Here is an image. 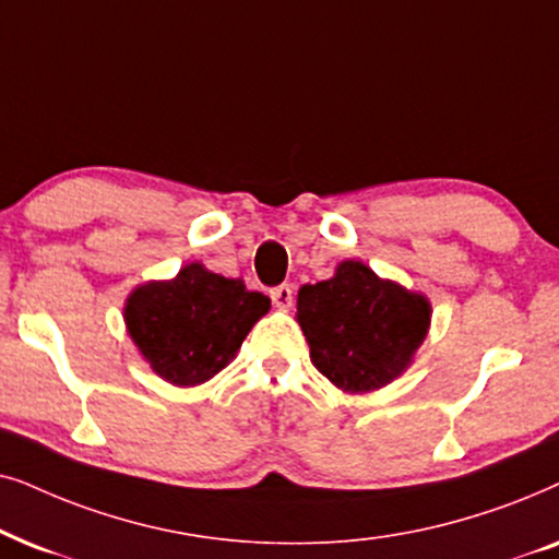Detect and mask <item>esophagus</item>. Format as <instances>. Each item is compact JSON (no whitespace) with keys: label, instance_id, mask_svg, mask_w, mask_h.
<instances>
[{"label":"esophagus","instance_id":"esophagus-1","mask_svg":"<svg viewBox=\"0 0 559 559\" xmlns=\"http://www.w3.org/2000/svg\"><path fill=\"white\" fill-rule=\"evenodd\" d=\"M271 299H273L275 307L284 309V311H288V309H292V304H294V288L288 286V284H284V286H275L273 292H271Z\"/></svg>","mask_w":559,"mask_h":559}]
</instances>
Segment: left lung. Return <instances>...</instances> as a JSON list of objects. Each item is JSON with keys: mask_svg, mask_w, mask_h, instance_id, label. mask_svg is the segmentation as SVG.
<instances>
[{"mask_svg": "<svg viewBox=\"0 0 559 559\" xmlns=\"http://www.w3.org/2000/svg\"><path fill=\"white\" fill-rule=\"evenodd\" d=\"M296 322L326 381L345 393H370L412 366L427 340L431 304L362 260H342L332 278L299 288Z\"/></svg>", "mask_w": 559, "mask_h": 559, "instance_id": "left-lung-1", "label": "left lung"}]
</instances>
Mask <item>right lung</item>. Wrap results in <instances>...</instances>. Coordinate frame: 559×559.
Masks as SVG:
<instances>
[{
  "label": "right lung",
  "mask_w": 559,
  "mask_h": 559,
  "mask_svg": "<svg viewBox=\"0 0 559 559\" xmlns=\"http://www.w3.org/2000/svg\"><path fill=\"white\" fill-rule=\"evenodd\" d=\"M271 299L248 292L202 263L168 281H145L124 299V326L138 353L163 381L178 389L202 385L235 360Z\"/></svg>",
  "instance_id": "right-lung-1"
}]
</instances>
